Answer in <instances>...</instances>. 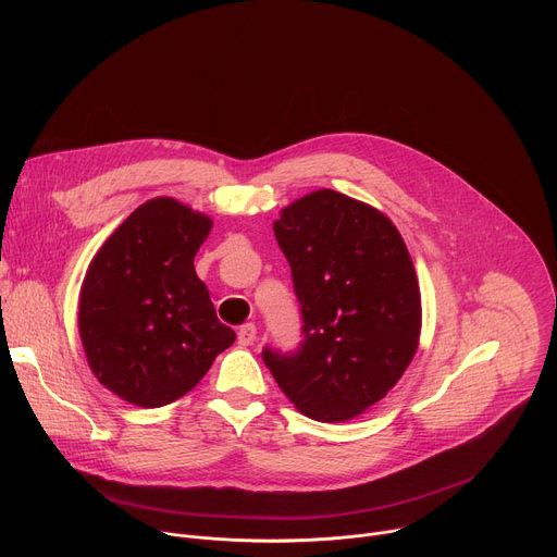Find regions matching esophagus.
<instances>
[{
  "instance_id": "34e87169",
  "label": "esophagus",
  "mask_w": 557,
  "mask_h": 557,
  "mask_svg": "<svg viewBox=\"0 0 557 557\" xmlns=\"http://www.w3.org/2000/svg\"><path fill=\"white\" fill-rule=\"evenodd\" d=\"M256 337H258V329L251 322L243 324L240 331H237V344H240V346H251L256 342Z\"/></svg>"
}]
</instances>
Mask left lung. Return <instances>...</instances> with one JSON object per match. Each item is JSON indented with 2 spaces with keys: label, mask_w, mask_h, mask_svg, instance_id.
Here are the masks:
<instances>
[{
  "label": "left lung",
  "mask_w": 557,
  "mask_h": 557,
  "mask_svg": "<svg viewBox=\"0 0 557 557\" xmlns=\"http://www.w3.org/2000/svg\"><path fill=\"white\" fill-rule=\"evenodd\" d=\"M299 301L301 342L262 361L297 410L348 421L410 366L421 331L417 273L396 226L339 191H312L273 224Z\"/></svg>",
  "instance_id": "left-lung-1"
}]
</instances>
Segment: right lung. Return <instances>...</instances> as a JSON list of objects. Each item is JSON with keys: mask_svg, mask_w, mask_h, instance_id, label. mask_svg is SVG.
Wrapping results in <instances>:
<instances>
[{"mask_svg": "<svg viewBox=\"0 0 557 557\" xmlns=\"http://www.w3.org/2000/svg\"><path fill=\"white\" fill-rule=\"evenodd\" d=\"M211 220L172 198L140 205L95 256L78 333L97 379L140 408L168 406L235 342L194 271Z\"/></svg>", "mask_w": 557, "mask_h": 557, "instance_id": "1", "label": "right lung"}]
</instances>
